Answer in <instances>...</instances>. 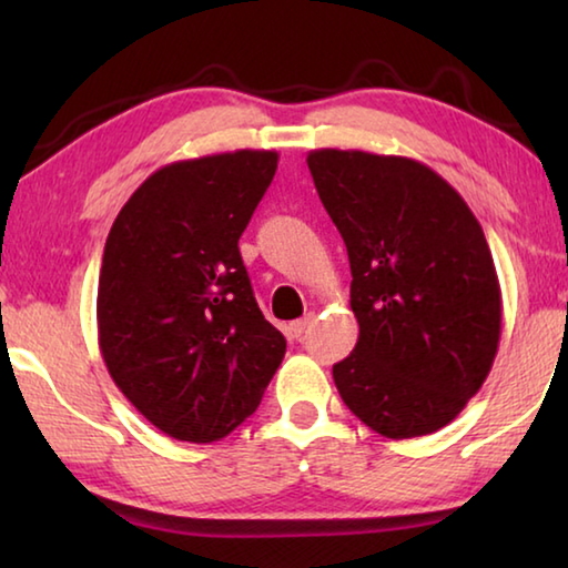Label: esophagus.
<instances>
[{"mask_svg":"<svg viewBox=\"0 0 568 568\" xmlns=\"http://www.w3.org/2000/svg\"><path fill=\"white\" fill-rule=\"evenodd\" d=\"M313 321H315L313 313L305 315V318H301V321H293V323H291V333L295 335V338H301V335L307 331V325H311Z\"/></svg>","mask_w":568,"mask_h":568,"instance_id":"1","label":"esophagus"}]
</instances>
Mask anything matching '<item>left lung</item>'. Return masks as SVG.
Listing matches in <instances>:
<instances>
[{"instance_id": "obj_1", "label": "left lung", "mask_w": 568, "mask_h": 568, "mask_svg": "<svg viewBox=\"0 0 568 568\" xmlns=\"http://www.w3.org/2000/svg\"><path fill=\"white\" fill-rule=\"evenodd\" d=\"M307 168L351 261L361 333L333 365L341 398L386 438L448 426L491 371L501 285L466 200L418 160L313 150Z\"/></svg>"}]
</instances>
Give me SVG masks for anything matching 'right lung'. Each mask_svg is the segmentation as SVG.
Returning <instances> with one entry per match:
<instances>
[{
    "instance_id": "right-lung-1",
    "label": "right lung",
    "mask_w": 568,
    "mask_h": 568,
    "mask_svg": "<svg viewBox=\"0 0 568 568\" xmlns=\"http://www.w3.org/2000/svg\"><path fill=\"white\" fill-rule=\"evenodd\" d=\"M277 170L273 150L180 160L114 217L98 287L100 353L152 426L213 444L261 406L285 355L237 240Z\"/></svg>"
}]
</instances>
